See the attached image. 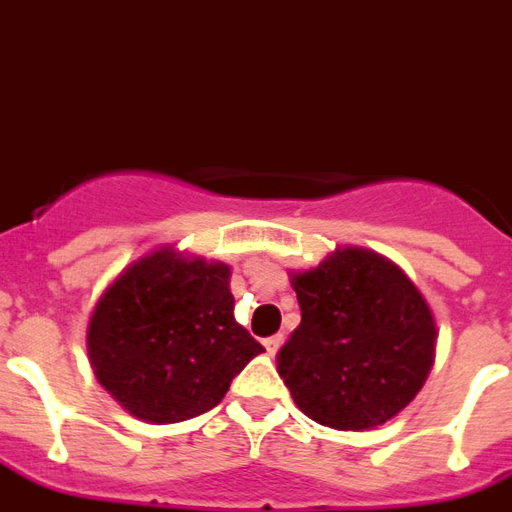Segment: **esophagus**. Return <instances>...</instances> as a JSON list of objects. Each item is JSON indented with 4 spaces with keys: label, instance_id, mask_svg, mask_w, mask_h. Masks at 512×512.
Masks as SVG:
<instances>
[{
    "label": "esophagus",
    "instance_id": "1",
    "mask_svg": "<svg viewBox=\"0 0 512 512\" xmlns=\"http://www.w3.org/2000/svg\"><path fill=\"white\" fill-rule=\"evenodd\" d=\"M282 342H285V336H282V333H276V336H268L266 342H263V347H266L268 355H276V350L282 347Z\"/></svg>",
    "mask_w": 512,
    "mask_h": 512
}]
</instances>
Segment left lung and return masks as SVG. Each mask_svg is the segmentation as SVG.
<instances>
[{"instance_id":"obj_1","label":"left lung","mask_w":512,"mask_h":512,"mask_svg":"<svg viewBox=\"0 0 512 512\" xmlns=\"http://www.w3.org/2000/svg\"><path fill=\"white\" fill-rule=\"evenodd\" d=\"M301 325L276 372L309 418L342 431L380 426L423 388L434 363V317L399 268L366 249H336L293 274Z\"/></svg>"}]
</instances>
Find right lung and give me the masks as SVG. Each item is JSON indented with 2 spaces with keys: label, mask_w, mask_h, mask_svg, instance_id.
Instances as JSON below:
<instances>
[{
  "label": "right lung",
  "mask_w": 512,
  "mask_h": 512,
  "mask_svg": "<svg viewBox=\"0 0 512 512\" xmlns=\"http://www.w3.org/2000/svg\"><path fill=\"white\" fill-rule=\"evenodd\" d=\"M230 268L143 257L113 282L89 323L94 374L135 418L179 423L214 410L230 382L260 355L233 317Z\"/></svg>",
  "instance_id": "right-lung-1"
}]
</instances>
